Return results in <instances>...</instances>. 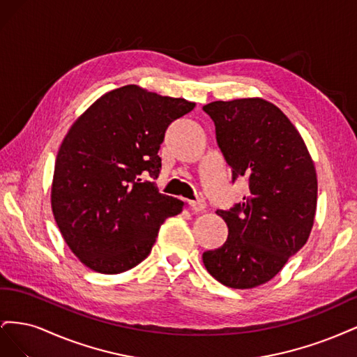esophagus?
I'll return each mask as SVG.
<instances>
[{
  "label": "esophagus",
  "instance_id": "esophagus-1",
  "mask_svg": "<svg viewBox=\"0 0 357 357\" xmlns=\"http://www.w3.org/2000/svg\"><path fill=\"white\" fill-rule=\"evenodd\" d=\"M189 204H190L192 210L195 211V213H201V211L205 210V207H207V204H205L204 199H197V201H192V202H189Z\"/></svg>",
  "mask_w": 357,
  "mask_h": 357
}]
</instances>
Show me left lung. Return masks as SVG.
<instances>
[{
    "label": "left lung",
    "mask_w": 357,
    "mask_h": 357,
    "mask_svg": "<svg viewBox=\"0 0 357 357\" xmlns=\"http://www.w3.org/2000/svg\"><path fill=\"white\" fill-rule=\"evenodd\" d=\"M232 168L247 177L250 195L229 211L228 240L204 252L207 271L232 289H252L275 277L308 240L317 207L314 162L298 129L262 98L214 101L202 107Z\"/></svg>",
    "instance_id": "obj_1"
}]
</instances>
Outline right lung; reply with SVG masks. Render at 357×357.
Masks as SVG:
<instances>
[{
	"label": "right lung",
	"mask_w": 357,
	"mask_h": 357,
	"mask_svg": "<svg viewBox=\"0 0 357 357\" xmlns=\"http://www.w3.org/2000/svg\"><path fill=\"white\" fill-rule=\"evenodd\" d=\"M195 102L128 84L104 93L73 123L59 147L52 211L71 252L101 274L149 256L160 225L183 202L155 185L168 125Z\"/></svg>",
	"instance_id": "add662e5"
}]
</instances>
